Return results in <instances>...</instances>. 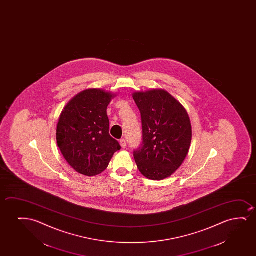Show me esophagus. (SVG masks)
I'll list each match as a JSON object with an SVG mask.
<instances>
[{"label":"esophagus","mask_w":256,"mask_h":256,"mask_svg":"<svg viewBox=\"0 0 256 256\" xmlns=\"http://www.w3.org/2000/svg\"><path fill=\"white\" fill-rule=\"evenodd\" d=\"M120 146H122V148H125L126 147V140L125 139H120Z\"/></svg>","instance_id":"obj_1"}]
</instances>
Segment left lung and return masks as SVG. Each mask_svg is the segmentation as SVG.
Listing matches in <instances>:
<instances>
[{
  "label": "left lung",
  "instance_id": "1",
  "mask_svg": "<svg viewBox=\"0 0 256 256\" xmlns=\"http://www.w3.org/2000/svg\"><path fill=\"white\" fill-rule=\"evenodd\" d=\"M144 140L134 152L140 173L151 180H162L175 173L189 153L192 130L182 104L164 89L136 92Z\"/></svg>",
  "mask_w": 256,
  "mask_h": 256
}]
</instances>
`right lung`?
<instances>
[{
  "label": "right lung",
  "instance_id": "1",
  "mask_svg": "<svg viewBox=\"0 0 256 256\" xmlns=\"http://www.w3.org/2000/svg\"><path fill=\"white\" fill-rule=\"evenodd\" d=\"M116 96L103 89H86L70 100L60 114L56 144L70 167L82 175L100 174L120 150L119 142L109 134L106 114Z\"/></svg>",
  "mask_w": 256,
  "mask_h": 256
}]
</instances>
